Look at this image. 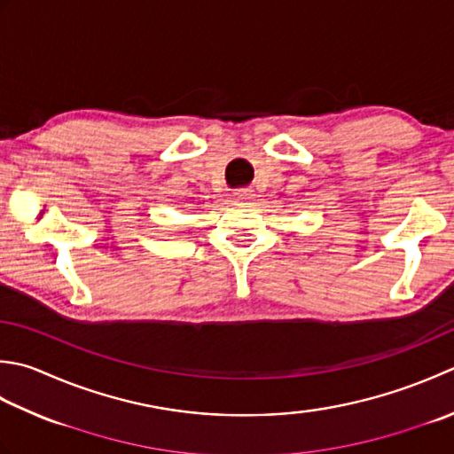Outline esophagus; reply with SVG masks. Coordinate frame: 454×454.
Listing matches in <instances>:
<instances>
[{
  "instance_id": "obj_1",
  "label": "esophagus",
  "mask_w": 454,
  "mask_h": 454,
  "mask_svg": "<svg viewBox=\"0 0 454 454\" xmlns=\"http://www.w3.org/2000/svg\"><path fill=\"white\" fill-rule=\"evenodd\" d=\"M234 200L236 202H247V200H252L254 199V191H250V189H242V191H236L234 194Z\"/></svg>"
}]
</instances>
